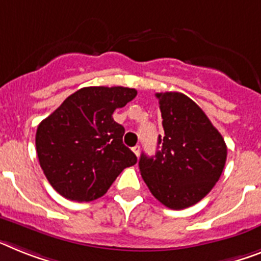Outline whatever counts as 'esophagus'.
I'll return each instance as SVG.
<instances>
[{
  "label": "esophagus",
  "instance_id": "34e87169",
  "mask_svg": "<svg viewBox=\"0 0 261 261\" xmlns=\"http://www.w3.org/2000/svg\"><path fill=\"white\" fill-rule=\"evenodd\" d=\"M132 150H133V152H135V154H136V156H137V157L140 156V146H139V145L133 146V148H132Z\"/></svg>",
  "mask_w": 261,
  "mask_h": 261
}]
</instances>
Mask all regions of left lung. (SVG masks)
Wrapping results in <instances>:
<instances>
[{
  "instance_id": "obj_1",
  "label": "left lung",
  "mask_w": 261,
  "mask_h": 261,
  "mask_svg": "<svg viewBox=\"0 0 261 261\" xmlns=\"http://www.w3.org/2000/svg\"><path fill=\"white\" fill-rule=\"evenodd\" d=\"M164 137L154 156L141 154L140 172L150 193L171 210L204 199L223 173L227 145L203 109L178 92L156 93Z\"/></svg>"
}]
</instances>
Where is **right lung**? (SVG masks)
Returning a JSON list of instances; mask_svg holds the SVG:
<instances>
[{"label":"right lung","mask_w":261,"mask_h":261,"mask_svg":"<svg viewBox=\"0 0 261 261\" xmlns=\"http://www.w3.org/2000/svg\"><path fill=\"white\" fill-rule=\"evenodd\" d=\"M136 94L132 88H83L40 122L38 161L51 187L65 199L80 203L98 199L118 174L137 163L122 144L125 129L113 120V112Z\"/></svg>","instance_id":"1"}]
</instances>
